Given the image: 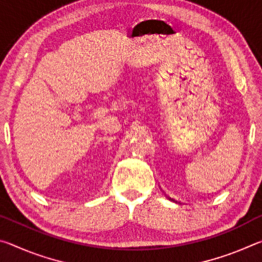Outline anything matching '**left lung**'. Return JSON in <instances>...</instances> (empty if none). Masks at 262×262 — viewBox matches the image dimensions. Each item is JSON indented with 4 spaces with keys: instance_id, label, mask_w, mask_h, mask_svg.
<instances>
[{
    "instance_id": "8db88e82",
    "label": "left lung",
    "mask_w": 262,
    "mask_h": 262,
    "mask_svg": "<svg viewBox=\"0 0 262 262\" xmlns=\"http://www.w3.org/2000/svg\"><path fill=\"white\" fill-rule=\"evenodd\" d=\"M165 195H166V194H165ZM166 198H167L168 200H170V201H173V202H176V203H178V201H176L174 199H172V198H170V196H167V195H166ZM179 203H180V202H179ZM180 205H181V203H180Z\"/></svg>"
}]
</instances>
